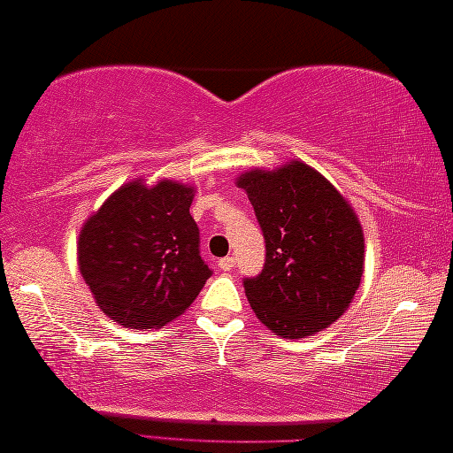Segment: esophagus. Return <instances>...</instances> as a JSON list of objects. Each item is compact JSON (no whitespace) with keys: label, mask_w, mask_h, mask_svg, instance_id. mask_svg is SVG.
Returning <instances> with one entry per match:
<instances>
[{"label":"esophagus","mask_w":453,"mask_h":453,"mask_svg":"<svg viewBox=\"0 0 453 453\" xmlns=\"http://www.w3.org/2000/svg\"><path fill=\"white\" fill-rule=\"evenodd\" d=\"M219 268L225 270V272L233 270V268H234V257H233V256H226V257L219 259Z\"/></svg>","instance_id":"1"}]
</instances>
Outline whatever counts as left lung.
Wrapping results in <instances>:
<instances>
[{
  "label": "left lung",
  "instance_id": "left-lung-1",
  "mask_svg": "<svg viewBox=\"0 0 453 453\" xmlns=\"http://www.w3.org/2000/svg\"><path fill=\"white\" fill-rule=\"evenodd\" d=\"M265 241L264 270L243 278L257 319L276 336L305 338L346 311L363 276L357 214L311 166L290 163L237 179Z\"/></svg>",
  "mask_w": 453,
  "mask_h": 453
}]
</instances>
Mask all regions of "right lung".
Wrapping results in <instances>:
<instances>
[{
	"label": "right lung",
	"mask_w": 453,
	"mask_h": 453,
	"mask_svg": "<svg viewBox=\"0 0 453 453\" xmlns=\"http://www.w3.org/2000/svg\"><path fill=\"white\" fill-rule=\"evenodd\" d=\"M194 189L134 181L92 214L78 239V265L96 305L117 324L157 330L181 315L212 270L191 219Z\"/></svg>",
	"instance_id": "1"
}]
</instances>
